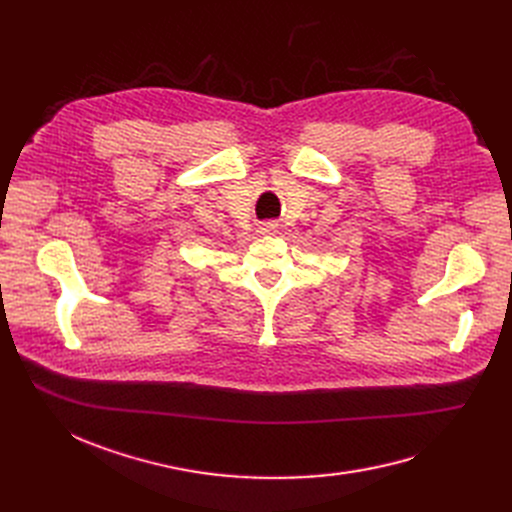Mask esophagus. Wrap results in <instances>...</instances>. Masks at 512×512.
Listing matches in <instances>:
<instances>
[{
  "instance_id": "1",
  "label": "esophagus",
  "mask_w": 512,
  "mask_h": 512,
  "mask_svg": "<svg viewBox=\"0 0 512 512\" xmlns=\"http://www.w3.org/2000/svg\"><path fill=\"white\" fill-rule=\"evenodd\" d=\"M259 232L261 234H274V232H278V226L274 222H265V224L259 226Z\"/></svg>"
}]
</instances>
